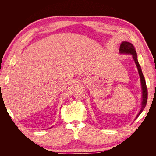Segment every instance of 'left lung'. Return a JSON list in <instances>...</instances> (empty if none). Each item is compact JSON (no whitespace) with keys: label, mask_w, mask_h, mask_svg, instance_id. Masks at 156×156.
Returning a JSON list of instances; mask_svg holds the SVG:
<instances>
[{"label":"left lung","mask_w":156,"mask_h":156,"mask_svg":"<svg viewBox=\"0 0 156 156\" xmlns=\"http://www.w3.org/2000/svg\"><path fill=\"white\" fill-rule=\"evenodd\" d=\"M119 53L120 54H124V55H132V57L134 60V62L136 66V68L138 69L139 75L140 79V84H141V88H142V100H141V107L139 113L135 117V120L137 119L138 116L141 114L144 110L146 105V103H147V99H148V90L147 87H146L145 79L144 77V75L142 72V69H141L140 66L137 60V55H136V52L134 46L132 45L131 43L128 41H122L119 49Z\"/></svg>","instance_id":"left-lung-1"}]
</instances>
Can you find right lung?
<instances>
[{
	"label": "right lung",
	"instance_id": "right-lung-1",
	"mask_svg": "<svg viewBox=\"0 0 156 156\" xmlns=\"http://www.w3.org/2000/svg\"><path fill=\"white\" fill-rule=\"evenodd\" d=\"M50 128H51V127H50Z\"/></svg>",
	"mask_w": 156,
	"mask_h": 156
}]
</instances>
